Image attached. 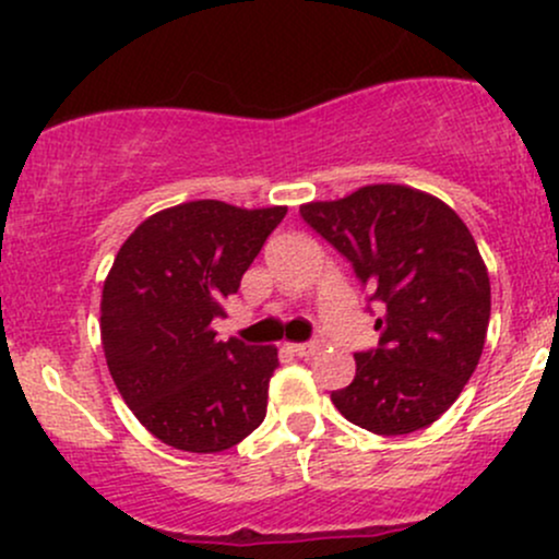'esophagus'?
Segmentation results:
<instances>
[{
  "label": "esophagus",
  "mask_w": 559,
  "mask_h": 559,
  "mask_svg": "<svg viewBox=\"0 0 559 559\" xmlns=\"http://www.w3.org/2000/svg\"><path fill=\"white\" fill-rule=\"evenodd\" d=\"M286 349L292 352V355H297V357H310V355H316L318 344H312V342H305V344H286Z\"/></svg>",
  "instance_id": "obj_1"
}]
</instances>
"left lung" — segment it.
<instances>
[{
  "mask_svg": "<svg viewBox=\"0 0 559 559\" xmlns=\"http://www.w3.org/2000/svg\"><path fill=\"white\" fill-rule=\"evenodd\" d=\"M299 213L383 305L378 349L357 352L355 381L331 402L381 436L431 426L471 381L489 329V271L473 234L447 202L404 183H370Z\"/></svg>",
  "mask_w": 559,
  "mask_h": 559,
  "instance_id": "obj_1",
  "label": "left lung"
}]
</instances>
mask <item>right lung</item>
<instances>
[{
	"instance_id": "1",
	"label": "right lung",
	"mask_w": 559,
	"mask_h": 559,
	"mask_svg": "<svg viewBox=\"0 0 559 559\" xmlns=\"http://www.w3.org/2000/svg\"><path fill=\"white\" fill-rule=\"evenodd\" d=\"M286 207L197 199L146 217L123 241L99 305L102 349L131 413L163 444L223 452L265 420L275 346L217 342L213 318Z\"/></svg>"
}]
</instances>
